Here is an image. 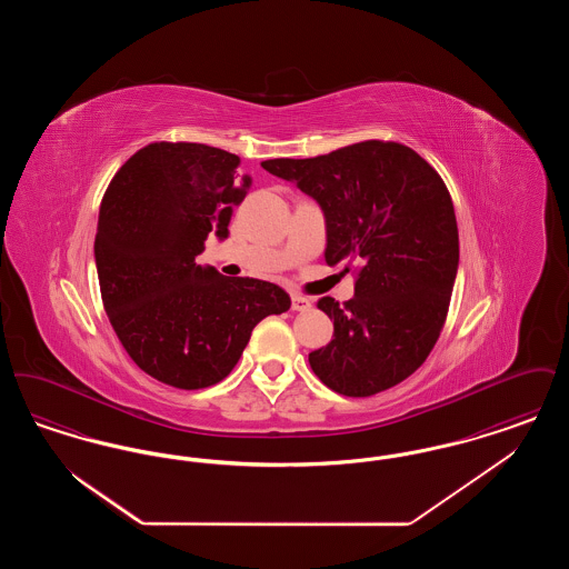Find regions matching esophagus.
I'll return each instance as SVG.
<instances>
[{
  "mask_svg": "<svg viewBox=\"0 0 569 569\" xmlns=\"http://www.w3.org/2000/svg\"><path fill=\"white\" fill-rule=\"evenodd\" d=\"M292 309L295 311H309L311 309V300L298 292H292Z\"/></svg>",
  "mask_w": 569,
  "mask_h": 569,
  "instance_id": "1",
  "label": "esophagus"
}]
</instances>
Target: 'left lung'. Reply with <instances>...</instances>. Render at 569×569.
Returning a JSON list of instances; mask_svg holds the SVG:
<instances>
[{
    "instance_id": "8db88e82",
    "label": "left lung",
    "mask_w": 569,
    "mask_h": 569,
    "mask_svg": "<svg viewBox=\"0 0 569 569\" xmlns=\"http://www.w3.org/2000/svg\"><path fill=\"white\" fill-rule=\"evenodd\" d=\"M318 200L326 264L353 269V298L318 300L335 332L309 353L320 381L373 397L409 378L446 325L459 267V228L443 179L413 149L365 140L318 158L262 162Z\"/></svg>"
}]
</instances>
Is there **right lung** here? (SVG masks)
<instances>
[{
    "instance_id": "add662e5",
    "label": "right lung",
    "mask_w": 569,
    "mask_h": 569,
    "mask_svg": "<svg viewBox=\"0 0 569 569\" xmlns=\"http://www.w3.org/2000/svg\"><path fill=\"white\" fill-rule=\"evenodd\" d=\"M241 158L198 142H151L104 191L96 267L110 326L136 365L181 390L230 376L251 330L290 309L286 290L196 264L211 230L226 239L249 177Z\"/></svg>"
}]
</instances>
